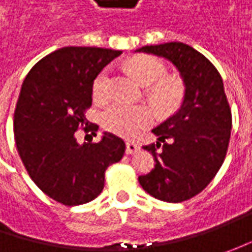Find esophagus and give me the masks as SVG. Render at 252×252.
Returning a JSON list of instances; mask_svg holds the SVG:
<instances>
[{"label":"esophagus","instance_id":"1","mask_svg":"<svg viewBox=\"0 0 252 252\" xmlns=\"http://www.w3.org/2000/svg\"><path fill=\"white\" fill-rule=\"evenodd\" d=\"M140 151V146L137 143H133V141H127L126 143V153L127 154H136Z\"/></svg>","mask_w":252,"mask_h":252}]
</instances>
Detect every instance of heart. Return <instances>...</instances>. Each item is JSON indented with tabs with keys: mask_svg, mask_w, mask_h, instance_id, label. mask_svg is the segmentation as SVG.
<instances>
[{
	"mask_svg": "<svg viewBox=\"0 0 252 252\" xmlns=\"http://www.w3.org/2000/svg\"><path fill=\"white\" fill-rule=\"evenodd\" d=\"M129 70L143 85H151L165 75L164 63L151 56H140L129 62ZM178 83L162 80L153 85L149 91L151 102L160 111L172 109L179 99ZM92 96L96 102H106L111 98V71L102 70L92 83ZM154 122V113L147 106H131L126 103H113L102 113V126L111 133L133 139L146 130Z\"/></svg>",
	"mask_w": 252,
	"mask_h": 252,
	"instance_id": "heart-1",
	"label": "heart"
}]
</instances>
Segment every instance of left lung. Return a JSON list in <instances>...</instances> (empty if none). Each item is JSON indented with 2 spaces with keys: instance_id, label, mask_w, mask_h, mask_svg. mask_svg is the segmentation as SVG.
I'll return each instance as SVG.
<instances>
[{
  "instance_id": "obj_1",
  "label": "left lung",
  "mask_w": 252,
  "mask_h": 252,
  "mask_svg": "<svg viewBox=\"0 0 252 252\" xmlns=\"http://www.w3.org/2000/svg\"><path fill=\"white\" fill-rule=\"evenodd\" d=\"M136 52L169 60L185 83L181 108L151 130L157 143L143 147L153 154L156 165L139 182L156 199L188 200L208 187L226 158L231 111L223 80L203 54L181 42L144 46Z\"/></svg>"
}]
</instances>
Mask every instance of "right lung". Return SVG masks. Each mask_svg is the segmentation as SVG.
I'll return each mask as SVG.
<instances>
[{
    "mask_svg": "<svg viewBox=\"0 0 252 252\" xmlns=\"http://www.w3.org/2000/svg\"><path fill=\"white\" fill-rule=\"evenodd\" d=\"M121 53L63 47L34 64L22 84L14 115L19 157L39 189L65 206L96 198L106 168L125 154V141L112 133H103L98 143L78 144L75 139L78 127L98 130L84 115L92 105V83Z\"/></svg>",
    "mask_w": 252,
    "mask_h": 252,
    "instance_id": "1",
    "label": "right lung"
}]
</instances>
